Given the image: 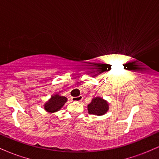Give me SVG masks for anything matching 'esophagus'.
<instances>
[{
    "mask_svg": "<svg viewBox=\"0 0 159 159\" xmlns=\"http://www.w3.org/2000/svg\"><path fill=\"white\" fill-rule=\"evenodd\" d=\"M82 100H83V96H77V97H72V101H73V102H81Z\"/></svg>",
    "mask_w": 159,
    "mask_h": 159,
    "instance_id": "obj_1",
    "label": "esophagus"
}]
</instances>
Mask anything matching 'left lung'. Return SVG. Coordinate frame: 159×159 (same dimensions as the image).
Returning a JSON list of instances; mask_svg holds the SVG:
<instances>
[{"label": "left lung", "instance_id": "1", "mask_svg": "<svg viewBox=\"0 0 159 159\" xmlns=\"http://www.w3.org/2000/svg\"><path fill=\"white\" fill-rule=\"evenodd\" d=\"M87 110L90 114L102 116L109 110V104L107 100L99 96H96L92 99L90 104L87 105Z\"/></svg>", "mask_w": 159, "mask_h": 159}]
</instances>
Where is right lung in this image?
I'll return each instance as SVG.
<instances>
[{"label": "right lung", "instance_id": "obj_1", "mask_svg": "<svg viewBox=\"0 0 159 159\" xmlns=\"http://www.w3.org/2000/svg\"><path fill=\"white\" fill-rule=\"evenodd\" d=\"M66 102L67 98L66 96L56 93L51 96L48 101L45 102L43 107L45 111L50 114H54L61 110Z\"/></svg>", "mask_w": 159, "mask_h": 159}]
</instances>
